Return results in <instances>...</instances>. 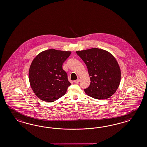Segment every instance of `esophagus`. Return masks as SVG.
Wrapping results in <instances>:
<instances>
[{
  "mask_svg": "<svg viewBox=\"0 0 147 147\" xmlns=\"http://www.w3.org/2000/svg\"><path fill=\"white\" fill-rule=\"evenodd\" d=\"M80 79H78L77 80H76V81H74V82L76 83V84H78V83H79V82H80Z\"/></svg>",
  "mask_w": 147,
  "mask_h": 147,
  "instance_id": "34e87169",
  "label": "esophagus"
}]
</instances>
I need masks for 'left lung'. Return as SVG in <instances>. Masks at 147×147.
<instances>
[{"label":"left lung","instance_id":"8db88e82","mask_svg":"<svg viewBox=\"0 0 147 147\" xmlns=\"http://www.w3.org/2000/svg\"><path fill=\"white\" fill-rule=\"evenodd\" d=\"M76 53L86 65L91 81L89 87L84 89L85 93L95 99L110 98L120 83V68L115 58L106 51L97 48Z\"/></svg>","mask_w":147,"mask_h":147}]
</instances>
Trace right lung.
Returning a JSON list of instances; mask_svg holds the SVG:
<instances>
[{"label": "right lung", "instance_id": "obj_1", "mask_svg": "<svg viewBox=\"0 0 147 147\" xmlns=\"http://www.w3.org/2000/svg\"><path fill=\"white\" fill-rule=\"evenodd\" d=\"M71 52L54 49L46 50L33 59L29 69L32 89L41 100L54 102L67 92L71 85L62 64Z\"/></svg>", "mask_w": 147, "mask_h": 147}]
</instances>
